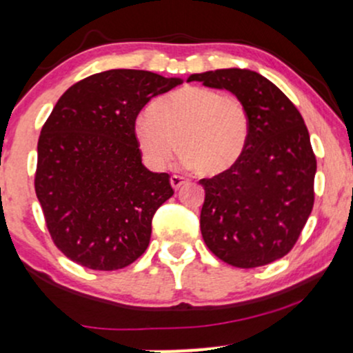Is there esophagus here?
Returning <instances> with one entry per match:
<instances>
[{"instance_id":"34e87169","label":"esophagus","mask_w":353,"mask_h":353,"mask_svg":"<svg viewBox=\"0 0 353 353\" xmlns=\"http://www.w3.org/2000/svg\"><path fill=\"white\" fill-rule=\"evenodd\" d=\"M188 179H185V177H182V176H177V174H174V176H171V185L174 189H179V188H182V185L184 184H188Z\"/></svg>"}]
</instances>
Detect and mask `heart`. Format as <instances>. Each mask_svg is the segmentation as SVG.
Listing matches in <instances>:
<instances>
[{"label":"heart","mask_w":353,"mask_h":353,"mask_svg":"<svg viewBox=\"0 0 353 353\" xmlns=\"http://www.w3.org/2000/svg\"><path fill=\"white\" fill-rule=\"evenodd\" d=\"M250 134L245 104L234 94L188 86L154 101L137 117L134 137L144 161L164 169L179 154L201 176L229 171L241 159Z\"/></svg>","instance_id":"heart-1"}]
</instances>
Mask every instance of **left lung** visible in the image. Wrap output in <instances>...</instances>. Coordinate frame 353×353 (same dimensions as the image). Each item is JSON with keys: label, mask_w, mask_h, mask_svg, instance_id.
Instances as JSON below:
<instances>
[{"label": "left lung", "mask_w": 353, "mask_h": 353, "mask_svg": "<svg viewBox=\"0 0 353 353\" xmlns=\"http://www.w3.org/2000/svg\"><path fill=\"white\" fill-rule=\"evenodd\" d=\"M188 81L228 89L245 104L250 134L229 171L201 179V232L225 264L252 269L292 250L314 208L317 161L301 112L259 72L216 70Z\"/></svg>", "instance_id": "8db88e82"}]
</instances>
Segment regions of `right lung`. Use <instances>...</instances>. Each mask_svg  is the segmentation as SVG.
<instances>
[{
  "instance_id": "right-lung-1",
  "label": "right lung",
  "mask_w": 353,
  "mask_h": 353,
  "mask_svg": "<svg viewBox=\"0 0 353 353\" xmlns=\"http://www.w3.org/2000/svg\"><path fill=\"white\" fill-rule=\"evenodd\" d=\"M182 79L109 70L64 92L41 129L34 190L54 245L76 264L117 270L144 254L171 177L141 161L136 117Z\"/></svg>"
}]
</instances>
